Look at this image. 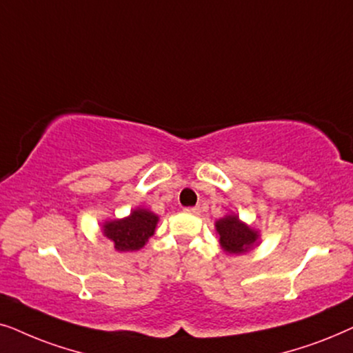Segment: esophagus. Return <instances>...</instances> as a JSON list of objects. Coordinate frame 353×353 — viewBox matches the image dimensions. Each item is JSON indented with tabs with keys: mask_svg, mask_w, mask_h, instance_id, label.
I'll return each mask as SVG.
<instances>
[{
	"mask_svg": "<svg viewBox=\"0 0 353 353\" xmlns=\"http://www.w3.org/2000/svg\"><path fill=\"white\" fill-rule=\"evenodd\" d=\"M184 211H185V213L194 214V216L200 214V208H199V206H187V208H184Z\"/></svg>",
	"mask_w": 353,
	"mask_h": 353,
	"instance_id": "esophagus-1",
	"label": "esophagus"
}]
</instances>
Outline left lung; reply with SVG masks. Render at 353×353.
<instances>
[{
    "instance_id": "1",
    "label": "left lung",
    "mask_w": 353,
    "mask_h": 353,
    "mask_svg": "<svg viewBox=\"0 0 353 353\" xmlns=\"http://www.w3.org/2000/svg\"><path fill=\"white\" fill-rule=\"evenodd\" d=\"M219 242L228 253H243L256 241V232L239 221L237 216H225L216 223Z\"/></svg>"
}]
</instances>
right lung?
Masks as SVG:
<instances>
[{"label": "right lung", "instance_id": "1", "mask_svg": "<svg viewBox=\"0 0 353 353\" xmlns=\"http://www.w3.org/2000/svg\"><path fill=\"white\" fill-rule=\"evenodd\" d=\"M158 216L147 210H135L129 218L111 221L103 225L105 236L114 242V248L119 252L139 250L145 242L153 236Z\"/></svg>", "mask_w": 353, "mask_h": 353}]
</instances>
